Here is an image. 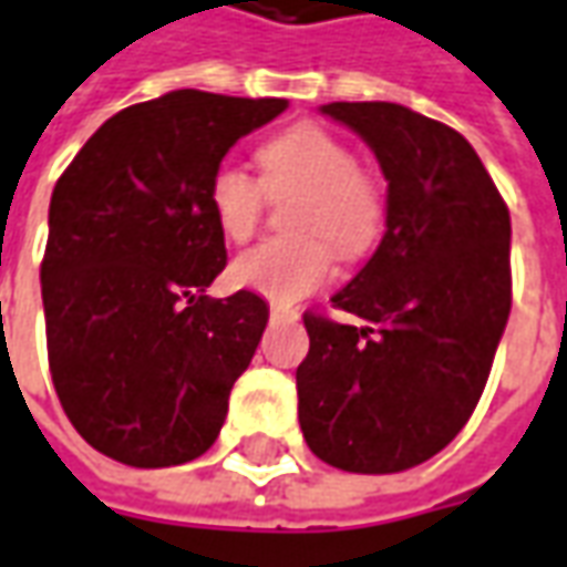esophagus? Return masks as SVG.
I'll return each instance as SVG.
<instances>
[{
  "label": "esophagus",
  "instance_id": "esophagus-1",
  "mask_svg": "<svg viewBox=\"0 0 567 567\" xmlns=\"http://www.w3.org/2000/svg\"><path fill=\"white\" fill-rule=\"evenodd\" d=\"M269 316H272V322H298L300 319L298 310H288V307H279V303L269 307Z\"/></svg>",
  "mask_w": 567,
  "mask_h": 567
}]
</instances>
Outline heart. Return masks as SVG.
Masks as SVG:
<instances>
[{
	"instance_id": "obj_1",
	"label": "heart",
	"mask_w": 567,
	"mask_h": 567,
	"mask_svg": "<svg viewBox=\"0 0 567 567\" xmlns=\"http://www.w3.org/2000/svg\"><path fill=\"white\" fill-rule=\"evenodd\" d=\"M260 179L223 164L207 183V207L229 241H248L269 198H298L288 207L291 238H269L238 254L229 276L238 288L276 303L307 298L332 276L334 254L360 260L388 223V192L375 173L357 167V154L319 123H295L257 148ZM336 251L332 252L331 248Z\"/></svg>"
}]
</instances>
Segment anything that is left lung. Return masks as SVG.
Masks as SVG:
<instances>
[{
    "instance_id": "1",
    "label": "left lung",
    "mask_w": 567,
    "mask_h": 567,
    "mask_svg": "<svg viewBox=\"0 0 567 567\" xmlns=\"http://www.w3.org/2000/svg\"><path fill=\"white\" fill-rule=\"evenodd\" d=\"M322 114L375 152L388 229L334 310L303 313V441L322 462L391 475L441 453L494 365L512 310L509 207L465 138L394 102H332Z\"/></svg>"
}]
</instances>
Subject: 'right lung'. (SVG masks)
<instances>
[{
	"instance_id": "right-lung-1",
	"label": "right lung",
	"mask_w": 567,
	"mask_h": 567,
	"mask_svg": "<svg viewBox=\"0 0 567 567\" xmlns=\"http://www.w3.org/2000/svg\"><path fill=\"white\" fill-rule=\"evenodd\" d=\"M285 107L167 92L102 123L55 183L40 267L49 369L73 429L111 460L167 468L217 441L269 307L204 295L226 267L207 183Z\"/></svg>"
}]
</instances>
